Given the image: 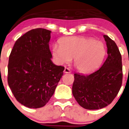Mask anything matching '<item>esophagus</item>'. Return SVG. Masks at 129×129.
Segmentation results:
<instances>
[{"label":"esophagus","mask_w":129,"mask_h":129,"mask_svg":"<svg viewBox=\"0 0 129 129\" xmlns=\"http://www.w3.org/2000/svg\"><path fill=\"white\" fill-rule=\"evenodd\" d=\"M63 73H71V70L68 68H65L64 70H63Z\"/></svg>","instance_id":"34e87169"}]
</instances>
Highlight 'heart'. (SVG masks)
Masks as SVG:
<instances>
[{
	"label": "heart",
	"mask_w": 129,
	"mask_h": 129,
	"mask_svg": "<svg viewBox=\"0 0 129 129\" xmlns=\"http://www.w3.org/2000/svg\"><path fill=\"white\" fill-rule=\"evenodd\" d=\"M52 53L60 64L68 63L72 58L74 67L81 73H88L103 61L106 49L102 42L81 36L68 37L52 47Z\"/></svg>",
	"instance_id": "heart-1"
}]
</instances>
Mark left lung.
Instances as JSON below:
<instances>
[{
  "instance_id": "left-lung-1",
  "label": "left lung",
  "mask_w": 129,
  "mask_h": 129,
  "mask_svg": "<svg viewBox=\"0 0 129 129\" xmlns=\"http://www.w3.org/2000/svg\"><path fill=\"white\" fill-rule=\"evenodd\" d=\"M108 57L101 67L86 76L76 73L72 92L77 102L87 110L103 108L112 102L123 80L121 55L116 43L104 35Z\"/></svg>"
}]
</instances>
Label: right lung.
Segmentation results:
<instances>
[{"instance_id":"obj_1","label":"right lung","mask_w":129,"mask_h":129,"mask_svg":"<svg viewBox=\"0 0 129 129\" xmlns=\"http://www.w3.org/2000/svg\"><path fill=\"white\" fill-rule=\"evenodd\" d=\"M50 33L41 28L29 31L16 41L9 55L8 85L16 99L28 108L44 107L63 76L64 67L51 60Z\"/></svg>"}]
</instances>
